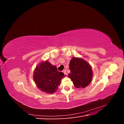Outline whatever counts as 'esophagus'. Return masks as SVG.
Here are the masks:
<instances>
[{
  "label": "esophagus",
  "instance_id": "34e87169",
  "mask_svg": "<svg viewBox=\"0 0 124 124\" xmlns=\"http://www.w3.org/2000/svg\"><path fill=\"white\" fill-rule=\"evenodd\" d=\"M62 72H63V73L65 74V75H67V72H66V70H63L62 71Z\"/></svg>",
  "mask_w": 124,
  "mask_h": 124
}]
</instances>
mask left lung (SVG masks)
<instances>
[{
    "mask_svg": "<svg viewBox=\"0 0 124 124\" xmlns=\"http://www.w3.org/2000/svg\"><path fill=\"white\" fill-rule=\"evenodd\" d=\"M70 73L68 77L77 88H85L92 80L93 72L91 66L83 59L73 57L69 63Z\"/></svg>",
    "mask_w": 124,
    "mask_h": 124,
    "instance_id": "8db88e82",
    "label": "left lung"
}]
</instances>
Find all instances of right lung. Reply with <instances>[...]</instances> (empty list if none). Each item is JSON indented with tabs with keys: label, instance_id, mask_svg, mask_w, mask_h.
Segmentation results:
<instances>
[{
	"label": "right lung",
	"instance_id": "add662e5",
	"mask_svg": "<svg viewBox=\"0 0 124 124\" xmlns=\"http://www.w3.org/2000/svg\"><path fill=\"white\" fill-rule=\"evenodd\" d=\"M64 73L57 70L48 61L41 62L33 73V80L41 91L52 93L58 88Z\"/></svg>",
	"mask_w": 124,
	"mask_h": 124
}]
</instances>
